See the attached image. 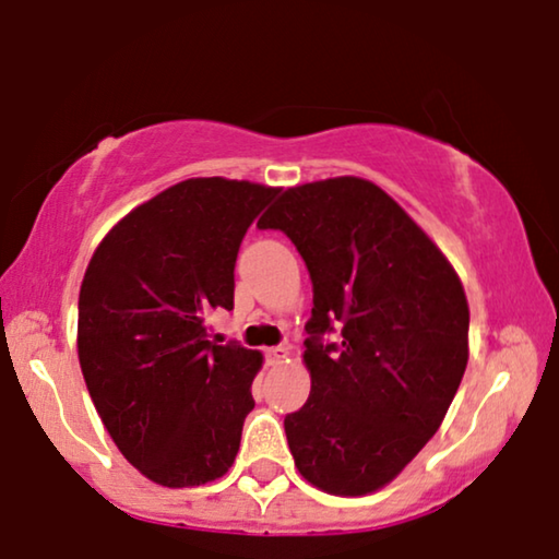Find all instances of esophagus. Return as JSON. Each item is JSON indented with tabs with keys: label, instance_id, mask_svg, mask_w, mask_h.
<instances>
[{
	"label": "esophagus",
	"instance_id": "obj_1",
	"mask_svg": "<svg viewBox=\"0 0 559 559\" xmlns=\"http://www.w3.org/2000/svg\"><path fill=\"white\" fill-rule=\"evenodd\" d=\"M265 356H267V361L281 364L284 358H288V345H273V348L265 350Z\"/></svg>",
	"mask_w": 559,
	"mask_h": 559
}]
</instances>
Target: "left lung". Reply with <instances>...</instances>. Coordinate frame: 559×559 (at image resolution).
Masks as SVG:
<instances>
[{"label":"left lung","mask_w":559,"mask_h":559,"mask_svg":"<svg viewBox=\"0 0 559 559\" xmlns=\"http://www.w3.org/2000/svg\"><path fill=\"white\" fill-rule=\"evenodd\" d=\"M292 239L312 278L304 364L312 392L284 418L301 477L332 496L392 483L441 426L467 369L462 281L379 186L288 188L258 222ZM337 331V344L324 334Z\"/></svg>","instance_id":"1"}]
</instances>
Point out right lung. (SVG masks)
I'll list each match as a JSON object with an SVG mask.
<instances>
[{"label":"right lung","mask_w":559,"mask_h":559,"mask_svg":"<svg viewBox=\"0 0 559 559\" xmlns=\"http://www.w3.org/2000/svg\"><path fill=\"white\" fill-rule=\"evenodd\" d=\"M275 193L247 180L178 182L123 216L90 260L76 324L84 384L152 483L206 485L235 464L263 356L209 341L206 317L235 309L239 245Z\"/></svg>","instance_id":"obj_1"}]
</instances>
